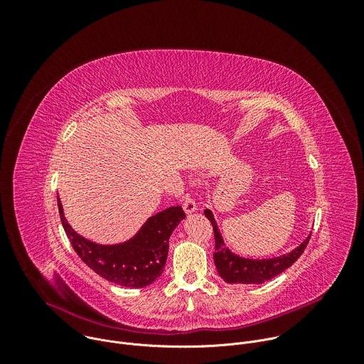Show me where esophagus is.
I'll return each mask as SVG.
<instances>
[{
  "mask_svg": "<svg viewBox=\"0 0 364 364\" xmlns=\"http://www.w3.org/2000/svg\"><path fill=\"white\" fill-rule=\"evenodd\" d=\"M183 209L187 215H191L197 210V205H196V203H194V200L191 198L190 194H186L184 198H183Z\"/></svg>",
  "mask_w": 364,
  "mask_h": 364,
  "instance_id": "obj_1",
  "label": "esophagus"
}]
</instances>
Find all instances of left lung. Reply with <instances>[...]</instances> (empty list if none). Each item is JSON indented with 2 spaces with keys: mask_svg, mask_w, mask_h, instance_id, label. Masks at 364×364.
<instances>
[{
  "mask_svg": "<svg viewBox=\"0 0 364 364\" xmlns=\"http://www.w3.org/2000/svg\"><path fill=\"white\" fill-rule=\"evenodd\" d=\"M204 215L210 220L215 230L216 247H215L213 257H215V265L218 268V274L228 284H262L275 278L277 275L288 269L302 255L311 237V233H309L299 246H296L291 252L284 253L281 256L265 257V259L243 257L233 253L225 245V240L220 235V230L218 228V223L212 210L205 209Z\"/></svg>",
  "mask_w": 364,
  "mask_h": 364,
  "instance_id": "1",
  "label": "left lung"
}]
</instances>
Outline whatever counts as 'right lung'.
<instances>
[{"label": "right lung", "instance_id": "add662e5", "mask_svg": "<svg viewBox=\"0 0 364 364\" xmlns=\"http://www.w3.org/2000/svg\"><path fill=\"white\" fill-rule=\"evenodd\" d=\"M58 205L65 232L82 261L102 278L128 288L148 287L161 277L167 262L168 239L186 218L180 205L168 207L151 216L128 240L100 245L72 229L59 196Z\"/></svg>", "mask_w": 364, "mask_h": 364}]
</instances>
